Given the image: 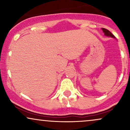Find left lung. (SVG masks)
<instances>
[{
    "mask_svg": "<svg viewBox=\"0 0 130 130\" xmlns=\"http://www.w3.org/2000/svg\"><path fill=\"white\" fill-rule=\"evenodd\" d=\"M102 30L103 32L104 33V35H106V36H108V37H111L112 38H115L114 35H113L112 33L110 32V31H109L108 29H104V28H102Z\"/></svg>",
    "mask_w": 130,
    "mask_h": 130,
    "instance_id": "left-lung-1",
    "label": "left lung"
}]
</instances>
